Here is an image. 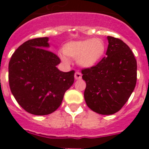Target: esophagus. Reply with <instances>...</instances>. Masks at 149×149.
<instances>
[{
	"mask_svg": "<svg viewBox=\"0 0 149 149\" xmlns=\"http://www.w3.org/2000/svg\"><path fill=\"white\" fill-rule=\"evenodd\" d=\"M74 77H75V79H76V80H80V79H81V77H82V75H81V72H77L75 73Z\"/></svg>",
	"mask_w": 149,
	"mask_h": 149,
	"instance_id": "esophagus-1",
	"label": "esophagus"
}]
</instances>
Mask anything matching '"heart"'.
Listing matches in <instances>:
<instances>
[{
  "label": "heart",
  "instance_id": "1",
  "mask_svg": "<svg viewBox=\"0 0 149 149\" xmlns=\"http://www.w3.org/2000/svg\"><path fill=\"white\" fill-rule=\"evenodd\" d=\"M62 51L68 58L77 60L81 67L92 68L98 65L104 58L106 52V43L100 38L73 40L66 43ZM65 56L61 54V57L67 62L68 59Z\"/></svg>",
  "mask_w": 149,
  "mask_h": 149
}]
</instances>
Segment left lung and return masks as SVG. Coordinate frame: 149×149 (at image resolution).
<instances>
[{
  "label": "left lung",
  "instance_id": "8db88e82",
  "mask_svg": "<svg viewBox=\"0 0 149 149\" xmlns=\"http://www.w3.org/2000/svg\"><path fill=\"white\" fill-rule=\"evenodd\" d=\"M106 56L94 67L82 69L86 82L84 97L88 107L101 115L117 112L134 90L137 64L133 52L121 40L107 37Z\"/></svg>",
  "mask_w": 149,
  "mask_h": 149
}]
</instances>
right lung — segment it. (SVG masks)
Listing matches in <instances>:
<instances>
[{
    "label": "right lung",
    "instance_id": "add662e5",
    "mask_svg": "<svg viewBox=\"0 0 149 149\" xmlns=\"http://www.w3.org/2000/svg\"><path fill=\"white\" fill-rule=\"evenodd\" d=\"M49 37L23 43L8 64V81L12 93L26 112L48 115L58 109L64 95L74 82V72L56 68L61 60L47 49Z\"/></svg>",
    "mask_w": 149,
    "mask_h": 149
}]
</instances>
